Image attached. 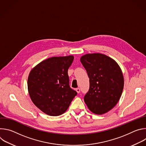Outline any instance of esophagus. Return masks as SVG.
<instances>
[{
    "mask_svg": "<svg viewBox=\"0 0 146 146\" xmlns=\"http://www.w3.org/2000/svg\"><path fill=\"white\" fill-rule=\"evenodd\" d=\"M76 91H77V92L78 94H79V93L80 92V89L79 88H76Z\"/></svg>",
    "mask_w": 146,
    "mask_h": 146,
    "instance_id": "esophagus-1",
    "label": "esophagus"
}]
</instances>
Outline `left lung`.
Wrapping results in <instances>:
<instances>
[{
  "instance_id": "1",
  "label": "left lung",
  "mask_w": 146,
  "mask_h": 146,
  "mask_svg": "<svg viewBox=\"0 0 146 146\" xmlns=\"http://www.w3.org/2000/svg\"><path fill=\"white\" fill-rule=\"evenodd\" d=\"M90 78V88L84 96L87 107L96 114H105L119 101L123 88L121 68L112 58L102 54H89L80 58Z\"/></svg>"
}]
</instances>
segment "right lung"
<instances>
[{"label":"right lung","instance_id":"obj_1","mask_svg":"<svg viewBox=\"0 0 146 146\" xmlns=\"http://www.w3.org/2000/svg\"><path fill=\"white\" fill-rule=\"evenodd\" d=\"M73 59L72 55L52 57L40 62L29 73L28 88L31 100L49 115L64 113L77 94L70 87L68 73Z\"/></svg>","mask_w":146,"mask_h":146}]
</instances>
